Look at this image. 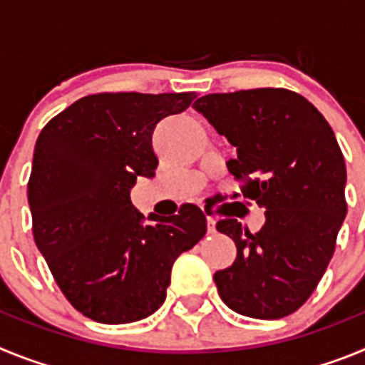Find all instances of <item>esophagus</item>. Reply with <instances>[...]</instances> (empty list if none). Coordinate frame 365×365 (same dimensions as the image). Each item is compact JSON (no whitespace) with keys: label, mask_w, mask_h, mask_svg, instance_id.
<instances>
[{"label":"esophagus","mask_w":365,"mask_h":365,"mask_svg":"<svg viewBox=\"0 0 365 365\" xmlns=\"http://www.w3.org/2000/svg\"><path fill=\"white\" fill-rule=\"evenodd\" d=\"M206 225H208V234H215V232H217V228H215V221L212 217H208Z\"/></svg>","instance_id":"34e87169"}]
</instances>
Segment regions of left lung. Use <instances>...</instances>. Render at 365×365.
<instances>
[{
	"label": "left lung",
	"mask_w": 365,
	"mask_h": 365,
	"mask_svg": "<svg viewBox=\"0 0 365 365\" xmlns=\"http://www.w3.org/2000/svg\"><path fill=\"white\" fill-rule=\"evenodd\" d=\"M193 108L235 146L228 172L267 217L256 234L234 217L217 222L237 247L234 265L214 274L219 296L257 320L292 314L320 283L347 214L334 131L307 98L279 87L214 93Z\"/></svg>",
	"instance_id": "1"
}]
</instances>
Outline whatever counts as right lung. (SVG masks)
Segmentation results:
<instances>
[{
    "instance_id": "obj_1",
    "label": "right lung",
    "mask_w": 365,
    "mask_h": 365,
    "mask_svg": "<svg viewBox=\"0 0 365 365\" xmlns=\"http://www.w3.org/2000/svg\"><path fill=\"white\" fill-rule=\"evenodd\" d=\"M195 93H98L47 122L27 185L32 234L69 303L100 324H130L166 299L173 261L206 234V217L182 205L172 217L131 205L137 177L159 164L151 135Z\"/></svg>"
}]
</instances>
